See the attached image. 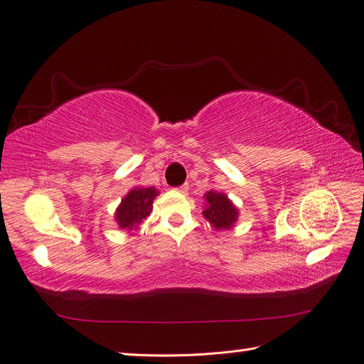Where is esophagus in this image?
I'll return each mask as SVG.
<instances>
[{"mask_svg": "<svg viewBox=\"0 0 364 364\" xmlns=\"http://www.w3.org/2000/svg\"><path fill=\"white\" fill-rule=\"evenodd\" d=\"M176 191H179V193H186V191H188V183H183V185L178 186V188H176Z\"/></svg>", "mask_w": 364, "mask_h": 364, "instance_id": "34e87169", "label": "esophagus"}]
</instances>
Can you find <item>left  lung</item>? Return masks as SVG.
<instances>
[{"label": "left lung", "mask_w": 364, "mask_h": 364, "mask_svg": "<svg viewBox=\"0 0 364 364\" xmlns=\"http://www.w3.org/2000/svg\"><path fill=\"white\" fill-rule=\"evenodd\" d=\"M205 211L203 217L213 228L222 230L230 229L238 218L237 206L229 200V197L223 193L208 191L205 194Z\"/></svg>", "instance_id": "left-lung-1"}]
</instances>
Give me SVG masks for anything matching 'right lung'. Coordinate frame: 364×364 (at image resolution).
Returning <instances> with one entry per match:
<instances>
[{
    "instance_id": "1",
    "label": "right lung",
    "mask_w": 364,
    "mask_h": 364,
    "mask_svg": "<svg viewBox=\"0 0 364 364\" xmlns=\"http://www.w3.org/2000/svg\"><path fill=\"white\" fill-rule=\"evenodd\" d=\"M158 194L159 191L153 186H149V188L136 186V188L130 190L117 208L115 220L118 226L127 230V232L136 230L138 226L150 215L153 200Z\"/></svg>"
}]
</instances>
